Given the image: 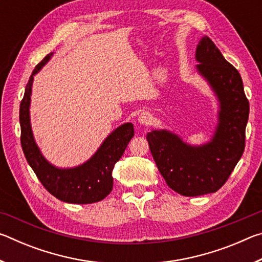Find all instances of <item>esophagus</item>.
Returning a JSON list of instances; mask_svg holds the SVG:
<instances>
[{"label": "esophagus", "instance_id": "1", "mask_svg": "<svg viewBox=\"0 0 262 262\" xmlns=\"http://www.w3.org/2000/svg\"><path fill=\"white\" fill-rule=\"evenodd\" d=\"M139 122L141 123V125H144V126H148L150 125V122H151V115H150L148 112H142L140 115H139Z\"/></svg>", "mask_w": 262, "mask_h": 262}]
</instances>
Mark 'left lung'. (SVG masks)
Returning <instances> with one entry per match:
<instances>
[{"label":"left lung","instance_id":"obj_1","mask_svg":"<svg viewBox=\"0 0 262 262\" xmlns=\"http://www.w3.org/2000/svg\"><path fill=\"white\" fill-rule=\"evenodd\" d=\"M195 59L200 62L198 72L220 101L214 136L206 144L190 145L165 129L147 134L150 151L163 178L168 187L184 196L215 193L227 183L245 149L250 113L241 74L210 38L201 39Z\"/></svg>","mask_w":262,"mask_h":262}]
</instances>
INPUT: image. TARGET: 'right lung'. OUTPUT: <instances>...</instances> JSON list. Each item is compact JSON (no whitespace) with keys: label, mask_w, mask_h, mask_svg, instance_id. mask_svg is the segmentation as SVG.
<instances>
[{"label":"right lung","mask_w":262,"mask_h":262,"mask_svg":"<svg viewBox=\"0 0 262 262\" xmlns=\"http://www.w3.org/2000/svg\"><path fill=\"white\" fill-rule=\"evenodd\" d=\"M52 55L53 53L47 54L40 63L35 66L26 84L19 107L21 148L35 176L43 187L56 199L77 205L98 202L107 196L113 188V167L134 136V127L130 122L118 127L106 137L94 156L82 165L59 168L47 162L33 139L30 123V101L33 76L47 63Z\"/></svg>","instance_id":"obj_1"}]
</instances>
